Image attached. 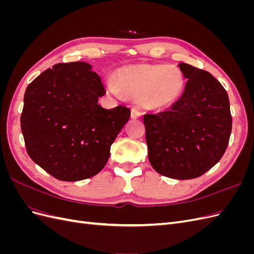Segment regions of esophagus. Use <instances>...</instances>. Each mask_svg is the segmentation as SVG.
<instances>
[{"label": "esophagus", "instance_id": "1", "mask_svg": "<svg viewBox=\"0 0 254 254\" xmlns=\"http://www.w3.org/2000/svg\"><path fill=\"white\" fill-rule=\"evenodd\" d=\"M141 115H142V112L137 109V108H132L131 109V118L132 119H137V118H141Z\"/></svg>", "mask_w": 254, "mask_h": 254}]
</instances>
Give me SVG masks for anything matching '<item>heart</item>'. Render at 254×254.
<instances>
[{"label": "heart", "instance_id": "b5f03b06", "mask_svg": "<svg viewBox=\"0 0 254 254\" xmlns=\"http://www.w3.org/2000/svg\"><path fill=\"white\" fill-rule=\"evenodd\" d=\"M186 84V76L178 66L150 64L123 66L115 73L114 79L106 80L110 92L117 93L120 90L150 110L171 107L181 97Z\"/></svg>", "mask_w": 254, "mask_h": 254}]
</instances>
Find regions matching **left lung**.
I'll return each mask as SVG.
<instances>
[{
    "label": "left lung",
    "instance_id": "left-lung-1",
    "mask_svg": "<svg viewBox=\"0 0 254 254\" xmlns=\"http://www.w3.org/2000/svg\"><path fill=\"white\" fill-rule=\"evenodd\" d=\"M188 82L167 111L143 121L148 159L160 175L187 180L200 177L224 156L232 130L227 91L206 71L180 64Z\"/></svg>",
    "mask_w": 254,
    "mask_h": 254
}]
</instances>
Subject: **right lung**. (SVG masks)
Instances as JSON below:
<instances>
[{
	"label": "right lung",
	"instance_id": "obj_1",
	"mask_svg": "<svg viewBox=\"0 0 254 254\" xmlns=\"http://www.w3.org/2000/svg\"><path fill=\"white\" fill-rule=\"evenodd\" d=\"M101 77L87 63L57 64L30 82L21 130L28 156L61 181L93 177L108 162L110 147L130 119L119 105L105 109Z\"/></svg>",
	"mask_w": 254,
	"mask_h": 254
}]
</instances>
